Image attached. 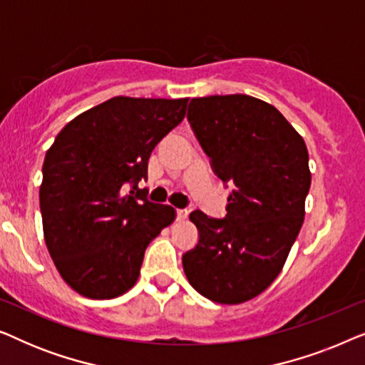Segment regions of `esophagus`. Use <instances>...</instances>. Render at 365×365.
Returning a JSON list of instances; mask_svg holds the SVG:
<instances>
[{
	"mask_svg": "<svg viewBox=\"0 0 365 365\" xmlns=\"http://www.w3.org/2000/svg\"><path fill=\"white\" fill-rule=\"evenodd\" d=\"M176 214H178V221H184V219L187 217L189 211H187V209H178Z\"/></svg>",
	"mask_w": 365,
	"mask_h": 365,
	"instance_id": "obj_1",
	"label": "esophagus"
}]
</instances>
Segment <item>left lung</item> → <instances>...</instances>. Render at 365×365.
Here are the masks:
<instances>
[{"label": "left lung", "mask_w": 365, "mask_h": 365, "mask_svg": "<svg viewBox=\"0 0 365 365\" xmlns=\"http://www.w3.org/2000/svg\"><path fill=\"white\" fill-rule=\"evenodd\" d=\"M187 119L232 192L224 219L189 214L199 242L182 256L184 272L209 301H251L282 271L302 227L311 187L306 143L272 104L247 94L192 98Z\"/></svg>", "instance_id": "obj_1"}]
</instances>
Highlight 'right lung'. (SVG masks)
<instances>
[{
	"label": "right lung",
	"mask_w": 365,
	"mask_h": 365,
	"mask_svg": "<svg viewBox=\"0 0 365 365\" xmlns=\"http://www.w3.org/2000/svg\"><path fill=\"white\" fill-rule=\"evenodd\" d=\"M189 98L116 96L71 119L46 151L39 206L59 276L89 299L128 292L144 251L174 219L128 183L148 178L156 144L186 116Z\"/></svg>",
	"instance_id": "add662e5"
}]
</instances>
